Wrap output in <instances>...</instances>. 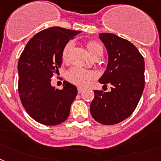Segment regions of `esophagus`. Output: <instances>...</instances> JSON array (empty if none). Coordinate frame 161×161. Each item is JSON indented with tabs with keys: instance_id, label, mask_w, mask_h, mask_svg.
Returning <instances> with one entry per match:
<instances>
[{
	"instance_id": "esophagus-1",
	"label": "esophagus",
	"mask_w": 161,
	"mask_h": 161,
	"mask_svg": "<svg viewBox=\"0 0 161 161\" xmlns=\"http://www.w3.org/2000/svg\"><path fill=\"white\" fill-rule=\"evenodd\" d=\"M84 90V88H83V87H78V93H81Z\"/></svg>"
}]
</instances>
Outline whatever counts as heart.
Returning <instances> with one entry per match:
<instances>
[{
	"mask_svg": "<svg viewBox=\"0 0 161 161\" xmlns=\"http://www.w3.org/2000/svg\"><path fill=\"white\" fill-rule=\"evenodd\" d=\"M74 47L73 42H69L66 43V45L63 48L62 51V60L64 61H67L69 59L70 51ZM87 49L90 55L93 58L99 55H102L103 51L102 48L98 43L93 41H89L87 42ZM66 77L69 82L78 85V86H87L92 79L97 77V74L93 71L87 70L85 69L79 68V67H73L69 70Z\"/></svg>",
	"mask_w": 161,
	"mask_h": 161,
	"instance_id": "1",
	"label": "heart"
}]
</instances>
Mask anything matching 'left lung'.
I'll use <instances>...</instances> for the list:
<instances>
[{"label": "left lung", "instance_id": "1", "mask_svg": "<svg viewBox=\"0 0 161 161\" xmlns=\"http://www.w3.org/2000/svg\"><path fill=\"white\" fill-rule=\"evenodd\" d=\"M99 37L109 56L99 82L112 86L108 92L94 91L90 111L98 123L113 125L126 119L137 107L145 87V63L137 47L126 39L112 33H100Z\"/></svg>", "mask_w": 161, "mask_h": 161}]
</instances>
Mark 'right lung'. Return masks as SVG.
Wrapping results in <instances>:
<instances>
[{"label": "right lung", "mask_w": 161, "mask_h": 161, "mask_svg": "<svg viewBox=\"0 0 161 161\" xmlns=\"http://www.w3.org/2000/svg\"><path fill=\"white\" fill-rule=\"evenodd\" d=\"M80 31L51 27L28 41L18 63L19 98L25 110L37 122L57 125L67 119L78 93L76 86L64 81L63 89L51 84L62 64V51Z\"/></svg>", "instance_id": "right-lung-1"}]
</instances>
